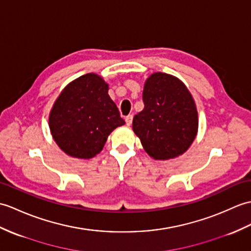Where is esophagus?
I'll use <instances>...</instances> for the list:
<instances>
[{
    "label": "esophagus",
    "instance_id": "obj_1",
    "mask_svg": "<svg viewBox=\"0 0 251 251\" xmlns=\"http://www.w3.org/2000/svg\"><path fill=\"white\" fill-rule=\"evenodd\" d=\"M132 118H133V116H132L131 114L127 115L126 118H125V122H126V125H127V126H130V125H131V123H132Z\"/></svg>",
    "mask_w": 251,
    "mask_h": 251
}]
</instances>
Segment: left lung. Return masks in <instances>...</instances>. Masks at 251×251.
<instances>
[{"label": "left lung", "instance_id": "1", "mask_svg": "<svg viewBox=\"0 0 251 251\" xmlns=\"http://www.w3.org/2000/svg\"><path fill=\"white\" fill-rule=\"evenodd\" d=\"M144 108L132 129L154 159H170L187 151L197 135L198 112L185 84L171 75L155 73L145 81Z\"/></svg>", "mask_w": 251, "mask_h": 251}]
</instances>
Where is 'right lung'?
I'll return each instance as SVG.
<instances>
[{
    "label": "right lung",
    "instance_id": "obj_1",
    "mask_svg": "<svg viewBox=\"0 0 251 251\" xmlns=\"http://www.w3.org/2000/svg\"><path fill=\"white\" fill-rule=\"evenodd\" d=\"M125 124L108 95V84L95 74L69 83L49 116L52 137L67 155L89 159L102 150L108 136Z\"/></svg>",
    "mask_w": 251,
    "mask_h": 251
}]
</instances>
